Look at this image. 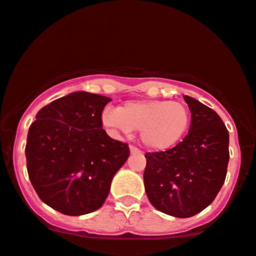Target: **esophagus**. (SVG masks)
Returning <instances> with one entry per match:
<instances>
[{
  "label": "esophagus",
  "mask_w": 256,
  "mask_h": 256,
  "mask_svg": "<svg viewBox=\"0 0 256 256\" xmlns=\"http://www.w3.org/2000/svg\"><path fill=\"white\" fill-rule=\"evenodd\" d=\"M130 152L132 154H140V153H142V150H138V148L137 147H134V146H131L130 147Z\"/></svg>",
  "instance_id": "34e87169"
}]
</instances>
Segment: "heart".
<instances>
[{
    "label": "heart",
    "mask_w": 256,
    "mask_h": 256,
    "mask_svg": "<svg viewBox=\"0 0 256 256\" xmlns=\"http://www.w3.org/2000/svg\"><path fill=\"white\" fill-rule=\"evenodd\" d=\"M102 122L114 132L130 134L134 130H140L146 147L168 150L186 136L190 125V112L186 104L172 100H136L120 108H106Z\"/></svg>",
    "instance_id": "obj_1"
}]
</instances>
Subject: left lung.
Returning a JSON list of instances; mask_svg holds the SVG:
<instances>
[{
	"mask_svg": "<svg viewBox=\"0 0 256 256\" xmlns=\"http://www.w3.org/2000/svg\"><path fill=\"white\" fill-rule=\"evenodd\" d=\"M190 110L187 136L171 150L146 153L143 180L156 209L175 218L194 216L212 203L226 178L228 131L215 110L184 96Z\"/></svg>",
	"mask_w": 256,
	"mask_h": 256,
	"instance_id": "obj_1",
	"label": "left lung"
}]
</instances>
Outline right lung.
I'll list each match as a JSON object with an SVG mask.
<instances>
[{
    "mask_svg": "<svg viewBox=\"0 0 256 256\" xmlns=\"http://www.w3.org/2000/svg\"><path fill=\"white\" fill-rule=\"evenodd\" d=\"M110 100L74 92L41 108L30 125L25 147L30 182L41 200L62 214L100 209L130 156L128 143L102 128L103 109Z\"/></svg>",
    "mask_w": 256,
    "mask_h": 256,
    "instance_id": "right-lung-1",
    "label": "right lung"
}]
</instances>
